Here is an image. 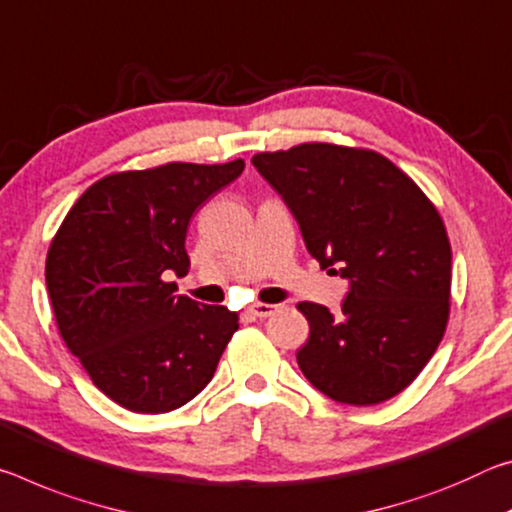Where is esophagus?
Returning a JSON list of instances; mask_svg holds the SVG:
<instances>
[{"label": "esophagus", "mask_w": 512, "mask_h": 512, "mask_svg": "<svg viewBox=\"0 0 512 512\" xmlns=\"http://www.w3.org/2000/svg\"><path fill=\"white\" fill-rule=\"evenodd\" d=\"M276 308H279V306H272V304H256V306L249 308V315H254V317H270V315L276 313Z\"/></svg>", "instance_id": "esophagus-1"}]
</instances>
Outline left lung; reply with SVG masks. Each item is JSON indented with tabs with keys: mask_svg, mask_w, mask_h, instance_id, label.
Instances as JSON below:
<instances>
[{
	"mask_svg": "<svg viewBox=\"0 0 512 512\" xmlns=\"http://www.w3.org/2000/svg\"><path fill=\"white\" fill-rule=\"evenodd\" d=\"M251 163L286 201L322 270L349 281L338 315L313 301L297 306L311 324L297 351L301 372L340 404L399 395L447 329L451 245L440 213L372 149L304 142Z\"/></svg>",
	"mask_w": 512,
	"mask_h": 512,
	"instance_id": "obj_1",
	"label": "left lung"
}]
</instances>
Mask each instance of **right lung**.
Listing matches in <instances>:
<instances>
[{
    "instance_id": "right-lung-1",
    "label": "right lung",
    "mask_w": 512,
    "mask_h": 512,
    "mask_svg": "<svg viewBox=\"0 0 512 512\" xmlns=\"http://www.w3.org/2000/svg\"><path fill=\"white\" fill-rule=\"evenodd\" d=\"M245 161L117 172L83 192L47 251L58 331L92 383L133 413H170L213 379L238 313L174 295L192 213Z\"/></svg>"
}]
</instances>
